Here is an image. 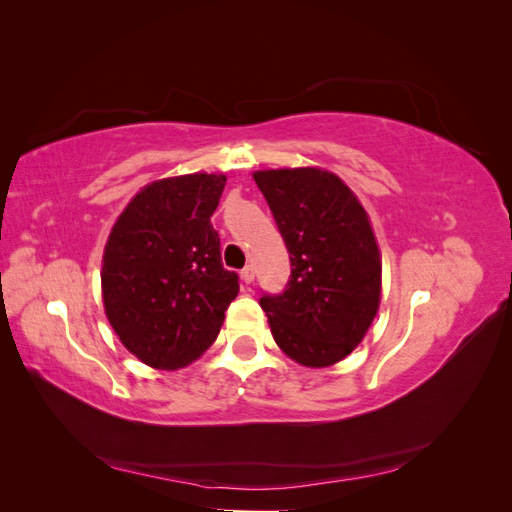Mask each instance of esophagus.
Returning a JSON list of instances; mask_svg holds the SVG:
<instances>
[{
    "mask_svg": "<svg viewBox=\"0 0 512 512\" xmlns=\"http://www.w3.org/2000/svg\"><path fill=\"white\" fill-rule=\"evenodd\" d=\"M241 280L245 284H252L254 282V267L252 265H247L245 269H241Z\"/></svg>",
    "mask_w": 512,
    "mask_h": 512,
    "instance_id": "34e87169",
    "label": "esophagus"
}]
</instances>
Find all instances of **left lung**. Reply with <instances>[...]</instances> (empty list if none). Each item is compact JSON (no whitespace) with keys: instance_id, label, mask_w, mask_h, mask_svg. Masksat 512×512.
<instances>
[{"instance_id":"8db88e82","label":"left lung","mask_w":512,"mask_h":512,"mask_svg":"<svg viewBox=\"0 0 512 512\" xmlns=\"http://www.w3.org/2000/svg\"><path fill=\"white\" fill-rule=\"evenodd\" d=\"M290 254L280 294L262 292L273 339L307 367L342 361L380 305L382 262L367 213L348 185L320 168L254 173Z\"/></svg>"}]
</instances>
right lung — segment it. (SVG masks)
Returning <instances> with one entry per match:
<instances>
[{
    "instance_id": "obj_1",
    "label": "right lung",
    "mask_w": 512,
    "mask_h": 512,
    "mask_svg": "<svg viewBox=\"0 0 512 512\" xmlns=\"http://www.w3.org/2000/svg\"><path fill=\"white\" fill-rule=\"evenodd\" d=\"M224 175L162 179L138 192L106 241L102 294L121 344L156 369L196 361L239 292L211 226Z\"/></svg>"
}]
</instances>
